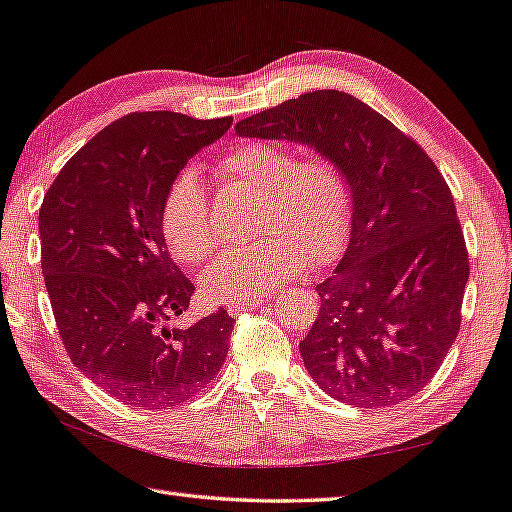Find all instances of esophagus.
Returning a JSON list of instances; mask_svg holds the SVG:
<instances>
[{
    "instance_id": "34e87169",
    "label": "esophagus",
    "mask_w": 512,
    "mask_h": 512,
    "mask_svg": "<svg viewBox=\"0 0 512 512\" xmlns=\"http://www.w3.org/2000/svg\"><path fill=\"white\" fill-rule=\"evenodd\" d=\"M259 303H261L259 299H244V301H233V303L227 307V312H229V316L237 318V316H242L244 312H253V310H257Z\"/></svg>"
}]
</instances>
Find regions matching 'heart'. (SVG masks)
Here are the masks:
<instances>
[{
    "label": "heart",
    "mask_w": 512,
    "mask_h": 512,
    "mask_svg": "<svg viewBox=\"0 0 512 512\" xmlns=\"http://www.w3.org/2000/svg\"><path fill=\"white\" fill-rule=\"evenodd\" d=\"M224 181L257 194V242L222 253L200 277L209 301L268 294L307 266H327L349 240L353 198L347 174L325 154L296 159L277 141H244L218 161ZM161 231L170 253L198 264L218 244L211 205L194 170L178 172L165 192Z\"/></svg>",
    "instance_id": "b5f03b06"
}]
</instances>
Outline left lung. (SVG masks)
I'll use <instances>...</instances> for the list:
<instances>
[{"label": "left lung", "mask_w": 512, "mask_h": 512, "mask_svg": "<svg viewBox=\"0 0 512 512\" xmlns=\"http://www.w3.org/2000/svg\"><path fill=\"white\" fill-rule=\"evenodd\" d=\"M288 139L347 174V253L316 285L320 312L299 344L314 382L355 408L395 406L441 368L460 329L469 255L454 196L425 150L353 95L323 89L235 124Z\"/></svg>", "instance_id": "left-lung-1"}]
</instances>
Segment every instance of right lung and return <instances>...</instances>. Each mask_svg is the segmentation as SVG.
<instances>
[{
    "label": "right lung",
    "instance_id": "obj_1",
    "mask_svg": "<svg viewBox=\"0 0 512 512\" xmlns=\"http://www.w3.org/2000/svg\"><path fill=\"white\" fill-rule=\"evenodd\" d=\"M233 117L130 113L87 141L39 211L41 268L69 360L128 406H181L218 375L227 310L170 327L194 283L170 259L161 207L172 178L218 141Z\"/></svg>",
    "mask_w": 512,
    "mask_h": 512
}]
</instances>
